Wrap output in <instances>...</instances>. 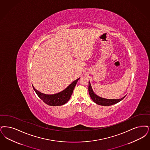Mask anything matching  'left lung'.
<instances>
[{
  "label": "left lung",
  "instance_id": "1",
  "mask_svg": "<svg viewBox=\"0 0 150 150\" xmlns=\"http://www.w3.org/2000/svg\"><path fill=\"white\" fill-rule=\"evenodd\" d=\"M88 90H89V95H90L91 99L93 100V102L96 103V104H98V105H103V106H109V105H112L115 104H116L118 102H120L126 96H123V98H122L120 99H105V98L98 96L94 92L89 81Z\"/></svg>",
  "mask_w": 150,
  "mask_h": 150
}]
</instances>
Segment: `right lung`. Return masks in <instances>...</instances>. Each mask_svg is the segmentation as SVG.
<instances>
[{
	"mask_svg": "<svg viewBox=\"0 0 150 150\" xmlns=\"http://www.w3.org/2000/svg\"><path fill=\"white\" fill-rule=\"evenodd\" d=\"M78 79L74 80L72 83L70 84L66 88L59 93L54 94H46L36 90L33 86V88L35 91L37 95L46 104L50 106H60L65 104L68 102L73 93V90L78 81Z\"/></svg>",
	"mask_w": 150,
	"mask_h": 150,
	"instance_id": "1",
	"label": "right lung"
}]
</instances>
